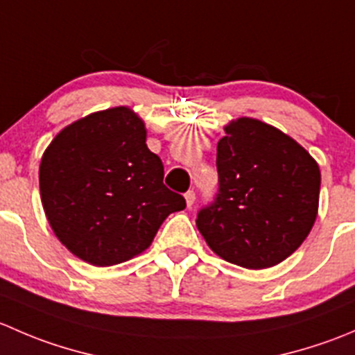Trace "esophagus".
<instances>
[{
	"instance_id": "esophagus-1",
	"label": "esophagus",
	"mask_w": 355,
	"mask_h": 355,
	"mask_svg": "<svg viewBox=\"0 0 355 355\" xmlns=\"http://www.w3.org/2000/svg\"><path fill=\"white\" fill-rule=\"evenodd\" d=\"M194 200H196V192L194 191H189L185 194V202H187V207L194 206Z\"/></svg>"
}]
</instances>
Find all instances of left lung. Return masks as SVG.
Instances as JSON below:
<instances>
[{"label": "left lung", "mask_w": 355, "mask_h": 355, "mask_svg": "<svg viewBox=\"0 0 355 355\" xmlns=\"http://www.w3.org/2000/svg\"><path fill=\"white\" fill-rule=\"evenodd\" d=\"M225 132L216 148L220 189L196 225L221 259L271 268L299 249L316 221L320 166L290 135L256 118L232 120Z\"/></svg>", "instance_id": "left-lung-1"}]
</instances>
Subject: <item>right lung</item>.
Wrapping results in <instances>:
<instances>
[{
	"label": "right lung",
	"instance_id": "1",
	"mask_svg": "<svg viewBox=\"0 0 355 355\" xmlns=\"http://www.w3.org/2000/svg\"><path fill=\"white\" fill-rule=\"evenodd\" d=\"M128 106L96 111L56 134L39 166L46 218L58 241L92 266H113L151 245L185 199L163 184V163Z\"/></svg>",
	"mask_w": 355,
	"mask_h": 355
}]
</instances>
